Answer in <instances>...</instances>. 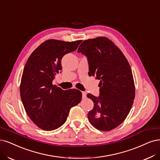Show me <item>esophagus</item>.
<instances>
[{
  "label": "esophagus",
  "instance_id": "34e87169",
  "mask_svg": "<svg viewBox=\"0 0 160 160\" xmlns=\"http://www.w3.org/2000/svg\"><path fill=\"white\" fill-rule=\"evenodd\" d=\"M86 93L85 92H82V98H86Z\"/></svg>",
  "mask_w": 160,
  "mask_h": 160
}]
</instances>
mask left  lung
Instances as JSON below:
<instances>
[{"label":"left lung","mask_w":160,"mask_h":160,"mask_svg":"<svg viewBox=\"0 0 160 160\" xmlns=\"http://www.w3.org/2000/svg\"><path fill=\"white\" fill-rule=\"evenodd\" d=\"M78 52L88 57L89 76L100 80L99 98L87 95L93 102L88 119L99 131H111L125 120L133 104L135 86L131 66L119 47L105 37L84 41Z\"/></svg>","instance_id":"8db88e82"}]
</instances>
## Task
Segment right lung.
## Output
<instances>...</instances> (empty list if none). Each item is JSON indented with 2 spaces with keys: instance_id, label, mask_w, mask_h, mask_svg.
<instances>
[{
  "instance_id": "right-lung-1",
  "label": "right lung",
  "mask_w": 160,
  "mask_h": 160,
  "mask_svg": "<svg viewBox=\"0 0 160 160\" xmlns=\"http://www.w3.org/2000/svg\"><path fill=\"white\" fill-rule=\"evenodd\" d=\"M81 42L47 40L33 51L26 63L20 86L22 102L30 119L43 131L62 126L70 109L81 101L80 91L63 90L52 83L62 70L63 56L76 50Z\"/></svg>"
}]
</instances>
